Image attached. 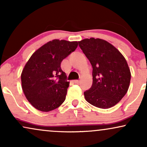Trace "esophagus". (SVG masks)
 <instances>
[{"label":"esophagus","instance_id":"esophagus-1","mask_svg":"<svg viewBox=\"0 0 147 147\" xmlns=\"http://www.w3.org/2000/svg\"><path fill=\"white\" fill-rule=\"evenodd\" d=\"M72 82H73L74 84H78V83L80 82V81H79V80H73V81H72Z\"/></svg>","mask_w":147,"mask_h":147}]
</instances>
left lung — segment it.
I'll return each mask as SVG.
<instances>
[{"mask_svg":"<svg viewBox=\"0 0 147 147\" xmlns=\"http://www.w3.org/2000/svg\"><path fill=\"white\" fill-rule=\"evenodd\" d=\"M80 48L93 67V84L84 93L93 106L107 109L121 100L129 88L131 72L125 59L115 46L101 39H84Z\"/></svg>","mask_w":147,"mask_h":147,"instance_id":"8db88e82","label":"left lung"}]
</instances>
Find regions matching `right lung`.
<instances>
[{
    "label": "right lung",
    "instance_id": "add662e5",
    "mask_svg": "<svg viewBox=\"0 0 147 147\" xmlns=\"http://www.w3.org/2000/svg\"><path fill=\"white\" fill-rule=\"evenodd\" d=\"M78 44V41L54 39L36 50L26 63L21 74L22 88L36 109L49 112L64 102L69 82L61 63Z\"/></svg>",
    "mask_w": 147,
    "mask_h": 147
}]
</instances>
